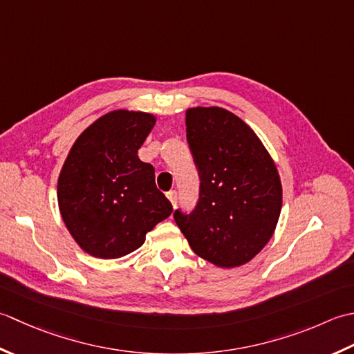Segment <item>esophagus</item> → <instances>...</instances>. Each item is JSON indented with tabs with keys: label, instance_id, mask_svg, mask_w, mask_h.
<instances>
[{
	"label": "esophagus",
	"instance_id": "obj_1",
	"mask_svg": "<svg viewBox=\"0 0 354 354\" xmlns=\"http://www.w3.org/2000/svg\"><path fill=\"white\" fill-rule=\"evenodd\" d=\"M167 197L169 198V201L172 203V206H177V198H178V196H177V192L176 191H169L168 194H167Z\"/></svg>",
	"mask_w": 354,
	"mask_h": 354
}]
</instances>
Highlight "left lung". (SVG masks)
<instances>
[{
  "label": "left lung",
  "instance_id": "1",
  "mask_svg": "<svg viewBox=\"0 0 354 354\" xmlns=\"http://www.w3.org/2000/svg\"><path fill=\"white\" fill-rule=\"evenodd\" d=\"M186 139L200 177L196 207L174 212L191 249L218 268H238L277 227L283 189L275 163L250 127L218 106L186 111Z\"/></svg>",
  "mask_w": 354,
  "mask_h": 354
}]
</instances>
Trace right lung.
<instances>
[{"label":"right lung","instance_id":"right-lung-1","mask_svg":"<svg viewBox=\"0 0 354 354\" xmlns=\"http://www.w3.org/2000/svg\"><path fill=\"white\" fill-rule=\"evenodd\" d=\"M154 124L147 113L111 111L71 147L57 180V203L68 232L86 254L104 259L131 254L171 215L153 165L137 156Z\"/></svg>","mask_w":354,"mask_h":354}]
</instances>
